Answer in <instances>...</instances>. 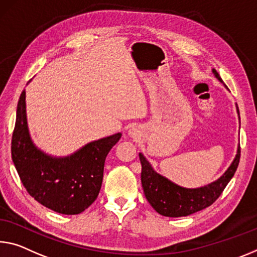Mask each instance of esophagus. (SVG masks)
Returning <instances> with one entry per match:
<instances>
[{"mask_svg":"<svg viewBox=\"0 0 257 257\" xmlns=\"http://www.w3.org/2000/svg\"><path fill=\"white\" fill-rule=\"evenodd\" d=\"M128 134H129V136L130 137H137V135H138V132H137V129L136 128H130L129 129V132H128Z\"/></svg>","mask_w":257,"mask_h":257,"instance_id":"1","label":"esophagus"}]
</instances>
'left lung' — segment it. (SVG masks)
<instances>
[{
    "mask_svg": "<svg viewBox=\"0 0 257 257\" xmlns=\"http://www.w3.org/2000/svg\"><path fill=\"white\" fill-rule=\"evenodd\" d=\"M213 73L219 82L223 83L218 73L213 68ZM224 84V83H223ZM237 107V113L239 115V108ZM240 159V145L237 149V154L231 162L222 176H219L216 181L209 183L200 187L189 189L176 184L168 178L162 176L153 169L152 165L148 161L143 153H140V160L142 165L141 180L143 186L144 194L150 205L153 209L162 216L167 217H183L187 215L194 214L199 210H202L209 207L211 203L216 201V199L221 195L223 190L225 189L227 183L233 177L235 170L238 168Z\"/></svg>",
    "mask_w": 257,
    "mask_h": 257,
    "instance_id": "left-lung-1",
    "label": "left lung"
}]
</instances>
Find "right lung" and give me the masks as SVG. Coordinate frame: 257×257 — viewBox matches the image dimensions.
<instances>
[{"label": "right lung", "mask_w": 257, "mask_h": 257, "mask_svg": "<svg viewBox=\"0 0 257 257\" xmlns=\"http://www.w3.org/2000/svg\"><path fill=\"white\" fill-rule=\"evenodd\" d=\"M122 134L87 143L74 153L56 157L39 149L27 123L26 91L20 95L11 156L27 192L47 208L64 215L84 211L98 197L105 159Z\"/></svg>", "instance_id": "add662e5"}]
</instances>
